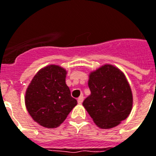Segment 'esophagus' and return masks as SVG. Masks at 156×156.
<instances>
[{
    "instance_id": "1",
    "label": "esophagus",
    "mask_w": 156,
    "mask_h": 156,
    "mask_svg": "<svg viewBox=\"0 0 156 156\" xmlns=\"http://www.w3.org/2000/svg\"><path fill=\"white\" fill-rule=\"evenodd\" d=\"M83 100H84V97H83V95H82V96H80V97L78 98V104H82V103H83Z\"/></svg>"
}]
</instances>
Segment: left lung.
Here are the masks:
<instances>
[{
    "mask_svg": "<svg viewBox=\"0 0 156 156\" xmlns=\"http://www.w3.org/2000/svg\"><path fill=\"white\" fill-rule=\"evenodd\" d=\"M91 95L83 105L101 128H111L126 119L133 107V95L120 70L105 65L89 76Z\"/></svg>",
    "mask_w": 156,
    "mask_h": 156,
    "instance_id": "left-lung-1",
    "label": "left lung"
}]
</instances>
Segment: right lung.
<instances>
[{"label":"right lung","mask_w":156,"mask_h":156,"mask_svg":"<svg viewBox=\"0 0 156 156\" xmlns=\"http://www.w3.org/2000/svg\"><path fill=\"white\" fill-rule=\"evenodd\" d=\"M66 71L58 65L39 70L29 84L25 104L34 121L45 128H56L78 104L65 83Z\"/></svg>","instance_id":"add662e5"}]
</instances>
